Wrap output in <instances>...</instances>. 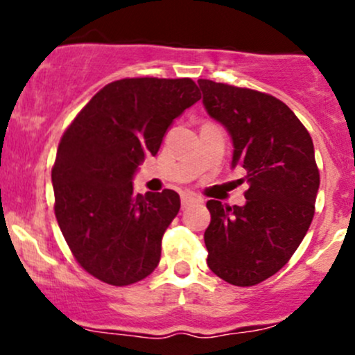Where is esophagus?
I'll list each match as a JSON object with an SVG mask.
<instances>
[{"instance_id": "34e87169", "label": "esophagus", "mask_w": 355, "mask_h": 355, "mask_svg": "<svg viewBox=\"0 0 355 355\" xmlns=\"http://www.w3.org/2000/svg\"><path fill=\"white\" fill-rule=\"evenodd\" d=\"M193 202H200V198H197L195 195L189 193V191L182 193V209H187V207H189L190 203H193Z\"/></svg>"}]
</instances>
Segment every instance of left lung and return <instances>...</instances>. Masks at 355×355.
Masks as SVG:
<instances>
[{"mask_svg":"<svg viewBox=\"0 0 355 355\" xmlns=\"http://www.w3.org/2000/svg\"><path fill=\"white\" fill-rule=\"evenodd\" d=\"M198 87L232 138V168L245 170L248 183L243 207L207 202V263L225 282L250 287L277 274L311 227L320 183L312 138L275 96L211 80Z\"/></svg>","mask_w":355,"mask_h":355,"instance_id":"8db88e82","label":"left lung"}]
</instances>
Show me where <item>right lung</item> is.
I'll list each match as a JSON object with an SVG mask.
<instances>
[{"label":"right lung","instance_id":"right-lung-1","mask_svg":"<svg viewBox=\"0 0 355 355\" xmlns=\"http://www.w3.org/2000/svg\"><path fill=\"white\" fill-rule=\"evenodd\" d=\"M200 100L190 78H123L101 88L61 137L51 170L55 215L73 257L110 285L157 268L177 191L140 195L132 178L177 116Z\"/></svg>","mask_w":355,"mask_h":355}]
</instances>
